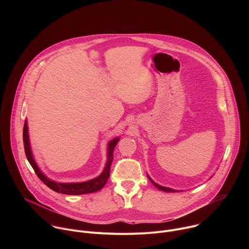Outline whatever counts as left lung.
<instances>
[{
	"label": "left lung",
	"instance_id": "8db88e82",
	"mask_svg": "<svg viewBox=\"0 0 249 249\" xmlns=\"http://www.w3.org/2000/svg\"><path fill=\"white\" fill-rule=\"evenodd\" d=\"M149 177V176H148ZM149 179L151 180V182L157 187V188H159L160 190H162V191H165V192H176V190H173V189H170V188H167V187H163V186H160V185H159V184H157V183H155L150 177H149Z\"/></svg>",
	"mask_w": 249,
	"mask_h": 249
}]
</instances>
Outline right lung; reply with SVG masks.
Wrapping results in <instances>:
<instances>
[{
	"mask_svg": "<svg viewBox=\"0 0 249 249\" xmlns=\"http://www.w3.org/2000/svg\"><path fill=\"white\" fill-rule=\"evenodd\" d=\"M118 138L112 140L108 145V157H107V162H106L105 168L103 172L96 177V178L87 181V182H81V183H58L55 182L47 177L41 172V170L38 168L37 164L35 163L34 159L31 154V149L29 146V140H28V132H27V122L25 120L24 126H23V146H24V152L25 156L27 158V160L29 161L30 165L34 169L35 173L37 174L39 179L50 189L67 195H80V194H88L92 193L100 190L105 183L107 182V179L109 178L110 175V166L113 160V152L116 144L118 143Z\"/></svg>",
	"mask_w": 249,
	"mask_h": 249,
	"instance_id": "add662e5",
	"label": "right lung"
}]
</instances>
